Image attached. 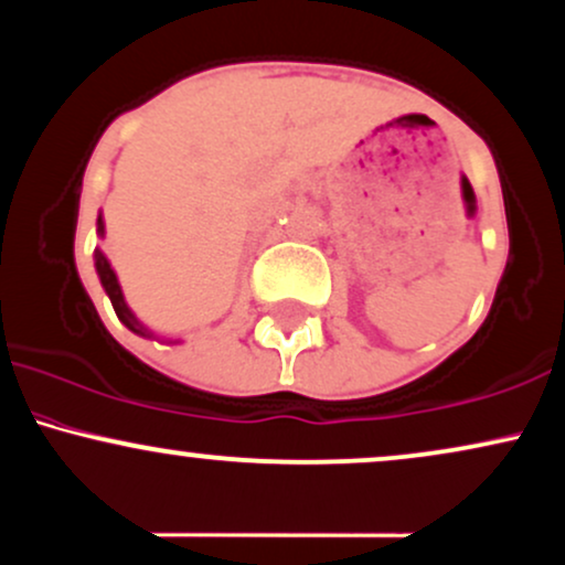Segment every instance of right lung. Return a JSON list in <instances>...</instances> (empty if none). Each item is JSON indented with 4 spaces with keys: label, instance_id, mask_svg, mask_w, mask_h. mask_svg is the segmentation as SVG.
Instances as JSON below:
<instances>
[{
    "label": "right lung",
    "instance_id": "1",
    "mask_svg": "<svg viewBox=\"0 0 565 565\" xmlns=\"http://www.w3.org/2000/svg\"><path fill=\"white\" fill-rule=\"evenodd\" d=\"M103 233H106V223H103V215H100L97 217V236H103ZM95 270H97V276H100V284H103V289H106V295L111 297V305H114L116 316H119V321L125 323L129 332L151 337V332H148V329L142 327L138 319H135L132 310L127 308L125 295H121V287H119V278H116L111 263H108V257L103 255L100 249H95Z\"/></svg>",
    "mask_w": 565,
    "mask_h": 565
}]
</instances>
